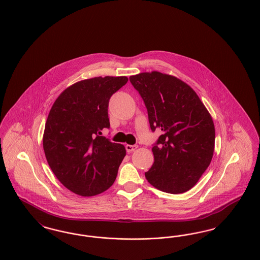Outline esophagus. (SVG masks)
I'll return each mask as SVG.
<instances>
[{"label": "esophagus", "mask_w": 260, "mask_h": 260, "mask_svg": "<svg viewBox=\"0 0 260 260\" xmlns=\"http://www.w3.org/2000/svg\"><path fill=\"white\" fill-rule=\"evenodd\" d=\"M137 147H138L137 145H129V144H126V145H125V149H126V152H127V153H131V152L135 151Z\"/></svg>", "instance_id": "34e87169"}]
</instances>
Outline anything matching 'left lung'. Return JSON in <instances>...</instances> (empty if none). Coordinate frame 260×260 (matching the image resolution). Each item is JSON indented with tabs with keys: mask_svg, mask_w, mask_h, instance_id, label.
Wrapping results in <instances>:
<instances>
[{
	"mask_svg": "<svg viewBox=\"0 0 260 260\" xmlns=\"http://www.w3.org/2000/svg\"><path fill=\"white\" fill-rule=\"evenodd\" d=\"M148 111L150 127L162 132L153 146L154 164L145 177L162 192L190 190L206 172L214 152L212 118L195 90L158 71L129 77Z\"/></svg>",
	"mask_w": 260,
	"mask_h": 260,
	"instance_id": "obj_1",
	"label": "left lung"
}]
</instances>
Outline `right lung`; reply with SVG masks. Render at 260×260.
<instances>
[{"label":"right lung","instance_id":"add662e5","mask_svg":"<svg viewBox=\"0 0 260 260\" xmlns=\"http://www.w3.org/2000/svg\"><path fill=\"white\" fill-rule=\"evenodd\" d=\"M125 76L95 77L64 89L51 106L43 136L49 166L67 189L90 197L110 188L125 156L124 145L101 136L108 104Z\"/></svg>","mask_w":260,"mask_h":260}]
</instances>
